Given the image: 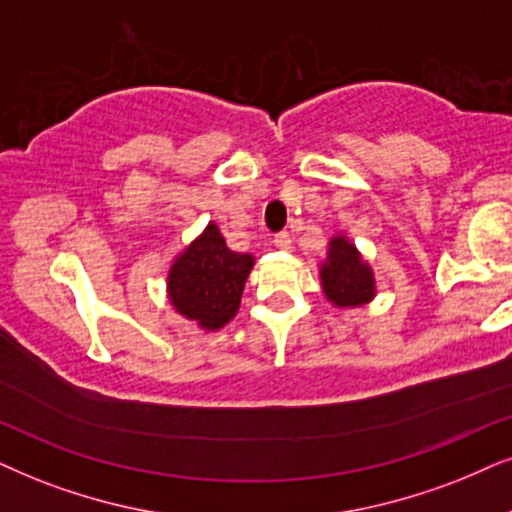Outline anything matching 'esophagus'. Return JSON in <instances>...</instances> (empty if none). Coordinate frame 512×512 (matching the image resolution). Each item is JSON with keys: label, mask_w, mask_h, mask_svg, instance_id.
<instances>
[{"label": "esophagus", "mask_w": 512, "mask_h": 512, "mask_svg": "<svg viewBox=\"0 0 512 512\" xmlns=\"http://www.w3.org/2000/svg\"><path fill=\"white\" fill-rule=\"evenodd\" d=\"M274 243H276L278 250H290V248H293V238H290L288 231H281V234H276Z\"/></svg>", "instance_id": "1"}]
</instances>
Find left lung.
I'll return each mask as SVG.
<instances>
[{
	"label": "left lung",
	"mask_w": 512,
	"mask_h": 512,
	"mask_svg": "<svg viewBox=\"0 0 512 512\" xmlns=\"http://www.w3.org/2000/svg\"><path fill=\"white\" fill-rule=\"evenodd\" d=\"M321 286L335 307H361L375 297L373 269L347 236H333L321 262Z\"/></svg>",
	"instance_id": "8db88e82"
}]
</instances>
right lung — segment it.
<instances>
[{
    "mask_svg": "<svg viewBox=\"0 0 512 512\" xmlns=\"http://www.w3.org/2000/svg\"><path fill=\"white\" fill-rule=\"evenodd\" d=\"M255 257L226 248L217 224L210 222L196 241L174 257L167 274V297L181 316L203 331H219L234 319Z\"/></svg>",
    "mask_w": 512,
    "mask_h": 512,
    "instance_id": "right-lung-1",
    "label": "right lung"
}]
</instances>
